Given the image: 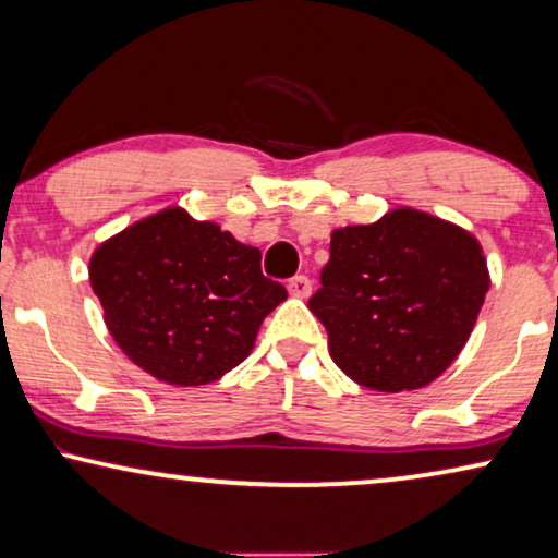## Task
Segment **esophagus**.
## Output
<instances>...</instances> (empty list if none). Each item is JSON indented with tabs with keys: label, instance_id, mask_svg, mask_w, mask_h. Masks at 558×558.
I'll use <instances>...</instances> for the list:
<instances>
[{
	"label": "esophagus",
	"instance_id": "1",
	"mask_svg": "<svg viewBox=\"0 0 558 558\" xmlns=\"http://www.w3.org/2000/svg\"><path fill=\"white\" fill-rule=\"evenodd\" d=\"M287 289H289V294H292V296H310L312 281L304 277V274H296V277L289 279Z\"/></svg>",
	"mask_w": 558,
	"mask_h": 558
}]
</instances>
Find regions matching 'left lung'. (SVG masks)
Wrapping results in <instances>:
<instances>
[{
	"label": "left lung",
	"instance_id": "8db88e82",
	"mask_svg": "<svg viewBox=\"0 0 558 558\" xmlns=\"http://www.w3.org/2000/svg\"><path fill=\"white\" fill-rule=\"evenodd\" d=\"M310 310L340 371L371 391H414L468 342L490 277L468 231L399 208L373 226L338 228Z\"/></svg>",
	"mask_w": 558,
	"mask_h": 558
}]
</instances>
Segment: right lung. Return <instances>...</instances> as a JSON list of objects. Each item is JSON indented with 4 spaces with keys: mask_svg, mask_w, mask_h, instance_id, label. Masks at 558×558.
<instances>
[{
    "mask_svg": "<svg viewBox=\"0 0 558 558\" xmlns=\"http://www.w3.org/2000/svg\"><path fill=\"white\" fill-rule=\"evenodd\" d=\"M88 274L111 338L174 386L213 384L246 361L264 317L287 300L264 277L262 251L180 208L101 243Z\"/></svg>",
    "mask_w": 558,
    "mask_h": 558,
    "instance_id": "obj_1",
    "label": "right lung"
}]
</instances>
